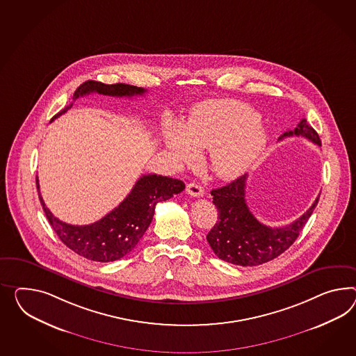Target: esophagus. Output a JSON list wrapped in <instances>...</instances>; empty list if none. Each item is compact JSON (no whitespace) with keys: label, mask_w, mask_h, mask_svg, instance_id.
<instances>
[{"label":"esophagus","mask_w":356,"mask_h":356,"mask_svg":"<svg viewBox=\"0 0 356 356\" xmlns=\"http://www.w3.org/2000/svg\"><path fill=\"white\" fill-rule=\"evenodd\" d=\"M186 191L193 197H201L204 195V188L201 187L199 183L196 182L188 183L187 187H186Z\"/></svg>","instance_id":"1"}]
</instances>
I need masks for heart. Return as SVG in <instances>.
I'll return each mask as SVG.
<instances>
[{
	"instance_id": "obj_1",
	"label": "heart",
	"mask_w": 356,
	"mask_h": 356,
	"mask_svg": "<svg viewBox=\"0 0 356 356\" xmlns=\"http://www.w3.org/2000/svg\"><path fill=\"white\" fill-rule=\"evenodd\" d=\"M267 134L253 108L236 101L207 102L183 127L168 121L164 142L175 160L193 163L210 149V168L220 179L245 173L264 149Z\"/></svg>"
}]
</instances>
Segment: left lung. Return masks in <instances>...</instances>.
Listing matches in <instances>:
<instances>
[{"label":"left lung","mask_w":356,"mask_h":356,"mask_svg":"<svg viewBox=\"0 0 356 356\" xmlns=\"http://www.w3.org/2000/svg\"><path fill=\"white\" fill-rule=\"evenodd\" d=\"M292 136L307 138L321 146L318 133L306 119H302L294 130L284 133L280 139ZM246 178L248 174H244L210 192L213 204L218 209V220L207 235V240L219 259L237 266H257L273 261L292 245L316 208L319 197L291 225L268 227L255 218L246 205Z\"/></svg>","instance_id":"8db88e82"}]
</instances>
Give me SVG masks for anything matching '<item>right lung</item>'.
Here are the masks:
<instances>
[{"label":"right lung","instance_id":"1","mask_svg":"<svg viewBox=\"0 0 356 356\" xmlns=\"http://www.w3.org/2000/svg\"><path fill=\"white\" fill-rule=\"evenodd\" d=\"M146 92L143 88H137L128 83L107 85L89 80L77 88L72 99L74 102L77 98L92 92L130 98L134 95H143ZM73 102L59 113H56L51 121L70 110L73 106ZM36 184L38 197L45 211L46 218L64 245L68 246L74 253L83 258L97 262L118 261L130 253L151 225L155 214L156 204L169 200L174 195L184 190V183L179 179L156 174L142 175L124 201H121L119 207H116L107 216L92 225L73 226L59 220L46 208L40 193V184L37 178Z\"/></svg>","mask_w":356,"mask_h":356}]
</instances>
